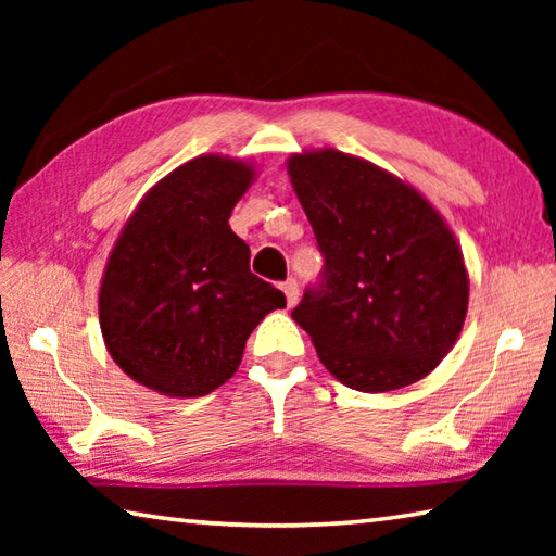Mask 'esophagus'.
<instances>
[{"instance_id":"esophagus-1","label":"esophagus","mask_w":556,"mask_h":556,"mask_svg":"<svg viewBox=\"0 0 556 556\" xmlns=\"http://www.w3.org/2000/svg\"><path fill=\"white\" fill-rule=\"evenodd\" d=\"M281 291H285L287 304H289V306H294L296 301H299V285H296V279H287L285 285H281Z\"/></svg>"}]
</instances>
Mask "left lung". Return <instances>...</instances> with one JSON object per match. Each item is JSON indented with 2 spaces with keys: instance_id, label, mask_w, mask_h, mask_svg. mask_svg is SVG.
Listing matches in <instances>:
<instances>
[{
  "instance_id": "obj_1",
  "label": "left lung",
  "mask_w": 556,
  "mask_h": 556,
  "mask_svg": "<svg viewBox=\"0 0 556 556\" xmlns=\"http://www.w3.org/2000/svg\"><path fill=\"white\" fill-rule=\"evenodd\" d=\"M287 172L326 260L291 318L326 370L357 392L427 378L468 312L456 235L417 188L361 156L308 149Z\"/></svg>"
}]
</instances>
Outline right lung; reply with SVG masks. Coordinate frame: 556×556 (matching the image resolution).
Here are the masks:
<instances>
[{"label":"right lung","mask_w":556,"mask_h":556,"mask_svg":"<svg viewBox=\"0 0 556 556\" xmlns=\"http://www.w3.org/2000/svg\"><path fill=\"white\" fill-rule=\"evenodd\" d=\"M255 166L203 154L139 201L102 271L98 308L122 372L166 397H203L228 382L255 326L287 299L250 271L230 213Z\"/></svg>","instance_id":"1"}]
</instances>
